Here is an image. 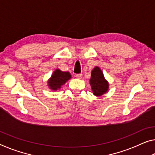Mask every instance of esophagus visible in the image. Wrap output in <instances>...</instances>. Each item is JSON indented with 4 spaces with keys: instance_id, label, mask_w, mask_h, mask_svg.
<instances>
[{
    "instance_id": "1",
    "label": "esophagus",
    "mask_w": 155,
    "mask_h": 155,
    "mask_svg": "<svg viewBox=\"0 0 155 155\" xmlns=\"http://www.w3.org/2000/svg\"><path fill=\"white\" fill-rule=\"evenodd\" d=\"M75 77L76 78H78V79H81V78H82V73H79V74H76L75 75Z\"/></svg>"
}]
</instances>
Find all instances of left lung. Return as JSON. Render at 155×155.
<instances>
[{"label": "left lung", "instance_id": "obj_1", "mask_svg": "<svg viewBox=\"0 0 155 155\" xmlns=\"http://www.w3.org/2000/svg\"><path fill=\"white\" fill-rule=\"evenodd\" d=\"M89 82L93 94L96 96H101L108 91L109 83L98 66H96L92 70Z\"/></svg>", "mask_w": 155, "mask_h": 155}]
</instances>
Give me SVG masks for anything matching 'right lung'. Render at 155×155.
Segmentation results:
<instances>
[{
    "mask_svg": "<svg viewBox=\"0 0 155 155\" xmlns=\"http://www.w3.org/2000/svg\"><path fill=\"white\" fill-rule=\"evenodd\" d=\"M71 78L70 73L63 72L59 69H56L48 80V87L53 91H57Z\"/></svg>",
    "mask_w": 155,
    "mask_h": 155,
    "instance_id": "1",
    "label": "right lung"
}]
</instances>
